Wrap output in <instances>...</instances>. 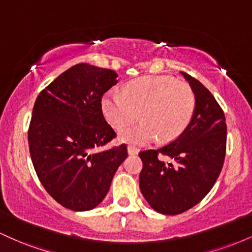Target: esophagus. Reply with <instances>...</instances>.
Segmentation results:
<instances>
[{
	"label": "esophagus",
	"instance_id": "34e87169",
	"mask_svg": "<svg viewBox=\"0 0 252 252\" xmlns=\"http://www.w3.org/2000/svg\"><path fill=\"white\" fill-rule=\"evenodd\" d=\"M138 153V149L136 147L132 146H128V154L129 155H136Z\"/></svg>",
	"mask_w": 252,
	"mask_h": 252
}]
</instances>
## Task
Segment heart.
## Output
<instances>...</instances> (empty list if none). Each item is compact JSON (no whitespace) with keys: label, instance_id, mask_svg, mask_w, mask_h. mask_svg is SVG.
Masks as SVG:
<instances>
[{"label":"heart","instance_id":"obj_1","mask_svg":"<svg viewBox=\"0 0 252 252\" xmlns=\"http://www.w3.org/2000/svg\"><path fill=\"white\" fill-rule=\"evenodd\" d=\"M195 109V96L189 83L167 76L142 77L123 88V94L109 91L102 98L106 121L116 130L142 123L121 132V140L146 144L160 137L172 141L187 128Z\"/></svg>","mask_w":252,"mask_h":252}]
</instances>
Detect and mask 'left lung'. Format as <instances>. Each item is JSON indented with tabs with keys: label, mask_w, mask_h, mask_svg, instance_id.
Listing matches in <instances>:
<instances>
[{
	"label": "left lung",
	"mask_w": 252,
	"mask_h": 252,
	"mask_svg": "<svg viewBox=\"0 0 252 252\" xmlns=\"http://www.w3.org/2000/svg\"><path fill=\"white\" fill-rule=\"evenodd\" d=\"M181 73L195 96L192 120L173 142L138 154L143 162L140 189L144 199L156 212L169 216L192 209L205 198L220 174L226 152L221 108L199 80ZM162 155L169 163L160 160Z\"/></svg>",
	"instance_id": "left-lung-1"
}]
</instances>
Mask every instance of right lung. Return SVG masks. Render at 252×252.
<instances>
[{"label":"right lung","instance_id":"right-lung-1","mask_svg":"<svg viewBox=\"0 0 252 252\" xmlns=\"http://www.w3.org/2000/svg\"><path fill=\"white\" fill-rule=\"evenodd\" d=\"M117 73L77 63L37 96L28 129L32 162L54 200L72 211L94 209L128 156L126 144L97 152L116 132L102 111L103 94Z\"/></svg>","mask_w":252,"mask_h":252}]
</instances>
